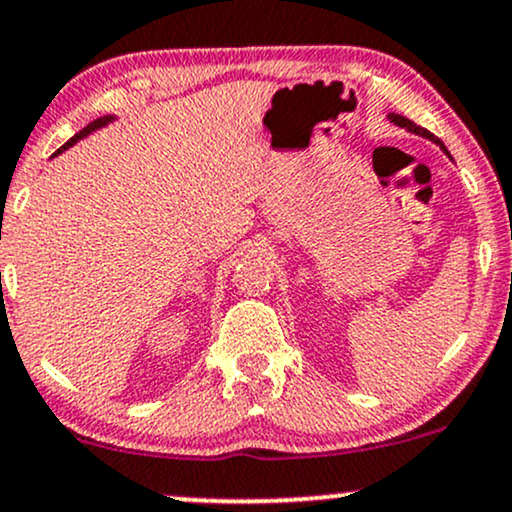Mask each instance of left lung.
Listing matches in <instances>:
<instances>
[{"label": "left lung", "instance_id": "left-lung-1", "mask_svg": "<svg viewBox=\"0 0 512 512\" xmlns=\"http://www.w3.org/2000/svg\"><path fill=\"white\" fill-rule=\"evenodd\" d=\"M387 118H389V121H391V123H394V125H399V128H406L408 132H413V135H418V137H425V140H430V142H434V144H437V147H439L441 151H444V154H446V156H449V159H451L449 149H446V147H444V142H441V140H437V137H434L430 130L420 128V125H415L413 121H408V118H406V116H399V113H389V116H387ZM451 161H453V159H451Z\"/></svg>", "mask_w": 512, "mask_h": 512}]
</instances>
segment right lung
<instances>
[{"label":"right lung","mask_w":512,"mask_h":512,"mask_svg":"<svg viewBox=\"0 0 512 512\" xmlns=\"http://www.w3.org/2000/svg\"><path fill=\"white\" fill-rule=\"evenodd\" d=\"M113 121H116V116H102V118H97V121H92L90 125H87V128H82L80 132H75V135L71 137V140H68L66 144H63L61 149H56V151H54V156L63 154V151H66V149H71L73 144H78L80 140H85V137H87V135H92V132H97V130L106 128V125L113 123ZM54 156H52V159H54Z\"/></svg>","instance_id":"obj_1"}]
</instances>
